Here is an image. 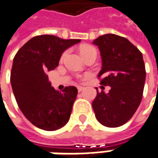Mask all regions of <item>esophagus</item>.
Segmentation results:
<instances>
[{
	"mask_svg": "<svg viewBox=\"0 0 158 158\" xmlns=\"http://www.w3.org/2000/svg\"><path fill=\"white\" fill-rule=\"evenodd\" d=\"M83 89H84V87H83V86H78V91H79V93H80V92H81Z\"/></svg>",
	"mask_w": 158,
	"mask_h": 158,
	"instance_id": "34e87169",
	"label": "esophagus"
}]
</instances>
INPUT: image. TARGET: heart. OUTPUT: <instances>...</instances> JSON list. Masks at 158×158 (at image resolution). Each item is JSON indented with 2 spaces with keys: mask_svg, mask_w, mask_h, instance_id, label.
Here are the masks:
<instances>
[{
  "mask_svg": "<svg viewBox=\"0 0 158 158\" xmlns=\"http://www.w3.org/2000/svg\"><path fill=\"white\" fill-rule=\"evenodd\" d=\"M96 52V49L94 46H92V45H85L83 46L81 49H80V52H81V54H82V56H84V55H86V54H88V53H91V52ZM66 54H67V52H64L62 54V56H61V60H63L65 56H66Z\"/></svg>",
  "mask_w": 158,
  "mask_h": 158,
  "instance_id": "b5f03b06",
  "label": "heart"
}]
</instances>
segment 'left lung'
<instances>
[{
    "label": "left lung",
    "instance_id": "1",
    "mask_svg": "<svg viewBox=\"0 0 158 158\" xmlns=\"http://www.w3.org/2000/svg\"><path fill=\"white\" fill-rule=\"evenodd\" d=\"M101 51L102 69L98 75L101 92L93 101L96 119L109 128L130 120L141 103L146 71L143 54L127 38L106 34L94 41ZM104 85L111 87L108 94Z\"/></svg>",
    "mask_w": 158,
    "mask_h": 158
}]
</instances>
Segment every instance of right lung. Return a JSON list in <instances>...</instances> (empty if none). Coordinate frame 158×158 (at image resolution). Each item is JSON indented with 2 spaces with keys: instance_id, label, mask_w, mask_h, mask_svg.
<instances>
[{
  "instance_id": "obj_1",
  "label": "right lung",
  "mask_w": 158,
  "mask_h": 158,
  "mask_svg": "<svg viewBox=\"0 0 158 158\" xmlns=\"http://www.w3.org/2000/svg\"><path fill=\"white\" fill-rule=\"evenodd\" d=\"M79 42L52 35H36L15 54L10 73L12 89L21 111L35 127L52 131L69 121L78 90L66 86L62 92L56 91L47 73L58 65L64 50Z\"/></svg>"
}]
</instances>
